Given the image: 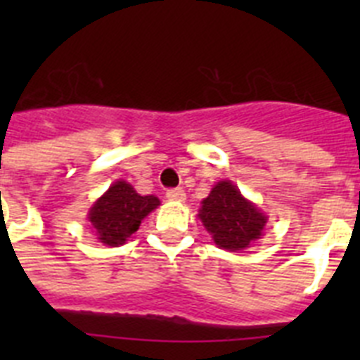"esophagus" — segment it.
<instances>
[{
  "label": "esophagus",
  "instance_id": "1",
  "mask_svg": "<svg viewBox=\"0 0 360 360\" xmlns=\"http://www.w3.org/2000/svg\"><path fill=\"white\" fill-rule=\"evenodd\" d=\"M165 198L171 200V202H184L186 200V191L184 189H169L167 193H165Z\"/></svg>",
  "mask_w": 360,
  "mask_h": 360
}]
</instances>
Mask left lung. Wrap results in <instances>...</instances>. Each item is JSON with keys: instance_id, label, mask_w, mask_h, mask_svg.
I'll return each instance as SVG.
<instances>
[{"instance_id": "8db88e82", "label": "left lung", "mask_w": 360, "mask_h": 360, "mask_svg": "<svg viewBox=\"0 0 360 360\" xmlns=\"http://www.w3.org/2000/svg\"><path fill=\"white\" fill-rule=\"evenodd\" d=\"M200 219L219 249L243 250L263 234L266 216L243 198L231 180H221L202 202Z\"/></svg>"}]
</instances>
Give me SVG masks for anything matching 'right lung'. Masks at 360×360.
<instances>
[{
	"instance_id": "add662e5",
	"label": "right lung",
	"mask_w": 360,
	"mask_h": 360,
	"mask_svg": "<svg viewBox=\"0 0 360 360\" xmlns=\"http://www.w3.org/2000/svg\"><path fill=\"white\" fill-rule=\"evenodd\" d=\"M158 205L160 200L157 196H141L128 182L119 180L94 203L88 219L101 243L119 247L126 243L141 227L142 219Z\"/></svg>"
}]
</instances>
